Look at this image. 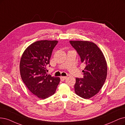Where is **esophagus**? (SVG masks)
<instances>
[{
	"label": "esophagus",
	"instance_id": "obj_1",
	"mask_svg": "<svg viewBox=\"0 0 125 125\" xmlns=\"http://www.w3.org/2000/svg\"><path fill=\"white\" fill-rule=\"evenodd\" d=\"M66 78H67V77H65V76H61V77H60V79H61V81H64Z\"/></svg>",
	"mask_w": 125,
	"mask_h": 125
}]
</instances>
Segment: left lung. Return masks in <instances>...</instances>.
<instances>
[{"label":"left lung","instance_id":"obj_1","mask_svg":"<svg viewBox=\"0 0 125 125\" xmlns=\"http://www.w3.org/2000/svg\"><path fill=\"white\" fill-rule=\"evenodd\" d=\"M71 45L85 64L83 78H76V94L89 99L97 94L103 87L107 75V64L104 55L95 43L86 41H71Z\"/></svg>","mask_w":125,"mask_h":125}]
</instances>
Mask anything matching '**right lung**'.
<instances>
[{
  "label": "right lung",
  "mask_w": 125,
  "mask_h": 125,
  "mask_svg": "<svg viewBox=\"0 0 125 125\" xmlns=\"http://www.w3.org/2000/svg\"><path fill=\"white\" fill-rule=\"evenodd\" d=\"M58 41L42 40L31 44L21 57L20 70L28 89L38 98L45 99L54 94L60 78L46 73L52 50Z\"/></svg>",
  "instance_id": "add662e5"
}]
</instances>
